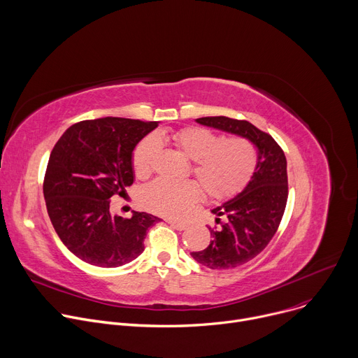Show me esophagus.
<instances>
[{
    "label": "esophagus",
    "mask_w": 358,
    "mask_h": 358,
    "mask_svg": "<svg viewBox=\"0 0 358 358\" xmlns=\"http://www.w3.org/2000/svg\"><path fill=\"white\" fill-rule=\"evenodd\" d=\"M167 222H169L173 228H176V229H178V231L187 229V224H184V222H178V221H174V220H167Z\"/></svg>",
    "instance_id": "obj_1"
}]
</instances>
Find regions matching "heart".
I'll return each mask as SVG.
<instances>
[{
    "mask_svg": "<svg viewBox=\"0 0 358 358\" xmlns=\"http://www.w3.org/2000/svg\"><path fill=\"white\" fill-rule=\"evenodd\" d=\"M166 141L173 143L194 162V176L211 199L222 201L236 195L257 170V150L246 138L229 137L222 140L207 129L184 127L144 138L133 155L136 176L144 177L151 173L160 152V144ZM199 195L201 188L194 181L156 180L144 187L141 201L152 213L181 218L191 210Z\"/></svg>",
    "mask_w": 358,
    "mask_h": 358,
    "instance_id": "1",
    "label": "heart"
}]
</instances>
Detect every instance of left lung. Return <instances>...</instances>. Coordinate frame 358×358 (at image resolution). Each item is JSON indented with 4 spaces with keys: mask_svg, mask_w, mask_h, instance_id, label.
Segmentation results:
<instances>
[{
    "mask_svg": "<svg viewBox=\"0 0 358 358\" xmlns=\"http://www.w3.org/2000/svg\"><path fill=\"white\" fill-rule=\"evenodd\" d=\"M196 123L241 136L258 148L257 170L248 185L213 210L218 227L208 228L210 245L191 252L198 264L210 269L236 268L258 257L279 228L287 201L286 157L271 134L246 120L214 116L199 117Z\"/></svg>",
    "mask_w": 358,
    "mask_h": 358,
    "instance_id": "8db88e82",
    "label": "left lung"
}]
</instances>
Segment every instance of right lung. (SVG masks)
Returning <instances> with one entry per match:
<instances>
[{
    "instance_id": "obj_1",
    "label": "right lung",
    "mask_w": 358,
    "mask_h": 358,
    "mask_svg": "<svg viewBox=\"0 0 358 358\" xmlns=\"http://www.w3.org/2000/svg\"><path fill=\"white\" fill-rule=\"evenodd\" d=\"M159 122L123 117L83 120L71 126L48 162L43 196L64 245L86 264L117 268L144 250V238L160 218L133 211L110 214L113 195L134 181L133 150Z\"/></svg>"
}]
</instances>
